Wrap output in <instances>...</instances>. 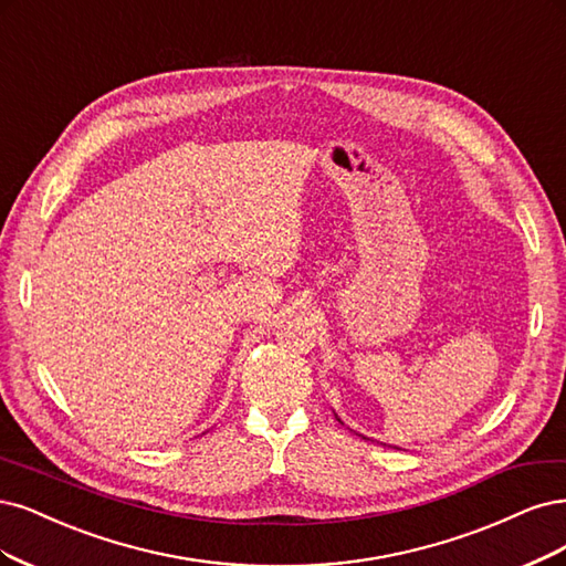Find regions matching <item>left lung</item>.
Returning a JSON list of instances; mask_svg holds the SVG:
<instances>
[{
	"label": "left lung",
	"mask_w": 566,
	"mask_h": 566,
	"mask_svg": "<svg viewBox=\"0 0 566 566\" xmlns=\"http://www.w3.org/2000/svg\"><path fill=\"white\" fill-rule=\"evenodd\" d=\"M335 417H337V415H335ZM337 421H342V419H339V417H337ZM360 438H365V436H360Z\"/></svg>",
	"instance_id": "8db88e82"
}]
</instances>
